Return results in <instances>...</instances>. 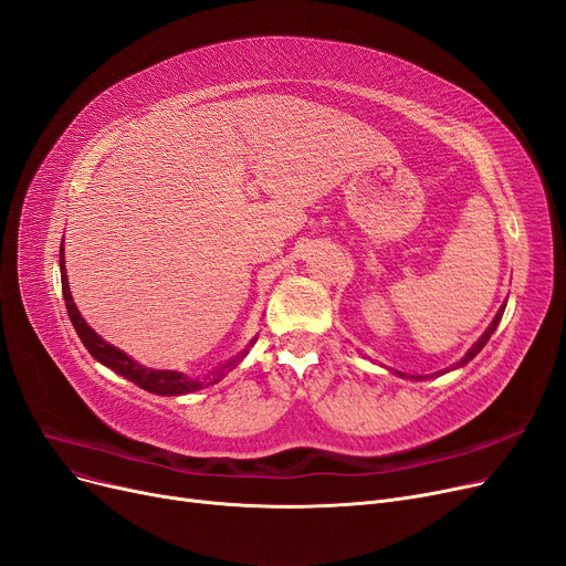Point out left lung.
Wrapping results in <instances>:
<instances>
[{"mask_svg": "<svg viewBox=\"0 0 566 566\" xmlns=\"http://www.w3.org/2000/svg\"><path fill=\"white\" fill-rule=\"evenodd\" d=\"M504 307H506V303L500 307V312L495 314V318H493V322H490V326L485 328V333L472 344V349L470 352H467L453 367H447V370H439V373H434L437 377L439 375H444V373H449V370H458V367H462V365H467V363H470L483 347H485V344H488V339H490V335H493L495 333V328L500 326V322H502V314H504ZM396 375H400V377H407V379H413V381H419V379H423V375H402V373H396ZM434 375H430V377H434Z\"/></svg>", "mask_w": 566, "mask_h": 566, "instance_id": "8db88e82", "label": "left lung"}]
</instances>
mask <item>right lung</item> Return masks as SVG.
Segmentation results:
<instances>
[{
	"mask_svg": "<svg viewBox=\"0 0 566 566\" xmlns=\"http://www.w3.org/2000/svg\"><path fill=\"white\" fill-rule=\"evenodd\" d=\"M60 275H62V293H64V303H66L69 318H71L73 328H76L81 342L85 344V349L92 354V358L99 360L106 367H111V370L117 373L119 377L134 381L143 390L155 392V396H185V392H193V390H201L206 386L217 384L219 379H224L244 356L250 354V349L254 347V342H256V337H252V342L248 344V349H242L238 356H233L224 365H219L217 370L208 373L201 379L187 377V375L176 373V370H153V367H145L138 360H134L132 356H127L122 349L113 347V344H108L102 335H96L87 326V322L83 318V314L78 312L76 303H73L71 289H69L66 268H64V240H62V248H60Z\"/></svg>",
	"mask_w": 566,
	"mask_h": 566,
	"instance_id": "1",
	"label": "right lung"
}]
</instances>
